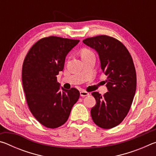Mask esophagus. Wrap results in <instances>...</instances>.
Masks as SVG:
<instances>
[{"label":"esophagus","instance_id":"esophagus-1","mask_svg":"<svg viewBox=\"0 0 156 156\" xmlns=\"http://www.w3.org/2000/svg\"><path fill=\"white\" fill-rule=\"evenodd\" d=\"M80 96H82V97H85V96H87L89 95L88 92H87L85 91H81L80 92Z\"/></svg>","mask_w":156,"mask_h":156}]
</instances>
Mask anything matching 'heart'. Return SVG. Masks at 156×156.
<instances>
[{
    "label": "heart",
    "mask_w": 156,
    "mask_h": 156,
    "mask_svg": "<svg viewBox=\"0 0 156 156\" xmlns=\"http://www.w3.org/2000/svg\"><path fill=\"white\" fill-rule=\"evenodd\" d=\"M93 55H94V53L88 48L84 47V48H82L80 49V56H81L82 59L86 58H87L90 56H93Z\"/></svg>",
    "instance_id": "obj_1"
}]
</instances>
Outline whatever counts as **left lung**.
Listing matches in <instances>:
<instances>
[{
  "mask_svg": "<svg viewBox=\"0 0 156 156\" xmlns=\"http://www.w3.org/2000/svg\"><path fill=\"white\" fill-rule=\"evenodd\" d=\"M99 55L102 72L107 76L108 91L103 96L91 94L96 104L91 109L92 120L100 127L112 129L122 122L130 109L136 90V72L130 53L117 39L100 35L83 40Z\"/></svg>",
  "mask_w": 156,
  "mask_h": 156,
  "instance_id": "obj_1",
  "label": "left lung"
}]
</instances>
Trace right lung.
<instances>
[{
    "instance_id": "obj_1",
    "label": "right lung",
    "mask_w": 156,
    "mask_h": 156,
    "mask_svg": "<svg viewBox=\"0 0 156 156\" xmlns=\"http://www.w3.org/2000/svg\"><path fill=\"white\" fill-rule=\"evenodd\" d=\"M79 41L53 36L41 38L31 47L23 62L22 81L29 109L47 128L64 125L80 97L78 89L61 90L57 82L66 56Z\"/></svg>"
}]
</instances>
